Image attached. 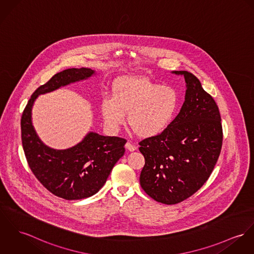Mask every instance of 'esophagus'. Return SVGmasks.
<instances>
[{
  "instance_id": "obj_1",
  "label": "esophagus",
  "mask_w": 254,
  "mask_h": 254,
  "mask_svg": "<svg viewBox=\"0 0 254 254\" xmlns=\"http://www.w3.org/2000/svg\"><path fill=\"white\" fill-rule=\"evenodd\" d=\"M125 147H126V149H128L129 151H135V150L137 149V147H136L134 144H132L130 141H127V142H126Z\"/></svg>"
}]
</instances>
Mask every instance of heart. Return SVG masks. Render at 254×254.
I'll return each mask as SVG.
<instances>
[{"mask_svg":"<svg viewBox=\"0 0 254 254\" xmlns=\"http://www.w3.org/2000/svg\"><path fill=\"white\" fill-rule=\"evenodd\" d=\"M179 94L169 85H160L147 78H126L114 86L113 99H104L102 115L113 129L125 120L141 138H149L163 132L177 113Z\"/></svg>","mask_w":254,"mask_h":254,"instance_id":"heart-1","label":"heart"}]
</instances>
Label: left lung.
<instances>
[{"mask_svg": "<svg viewBox=\"0 0 254 254\" xmlns=\"http://www.w3.org/2000/svg\"><path fill=\"white\" fill-rule=\"evenodd\" d=\"M185 101L180 114L156 136L138 142L144 157L139 184L155 201L175 205L192 196L208 181L222 146L218 107L200 80L187 70Z\"/></svg>", "mask_w": 254, "mask_h": 254, "instance_id": "left-lung-1", "label": "left lung"}]
</instances>
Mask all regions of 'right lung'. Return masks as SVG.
<instances>
[{"mask_svg":"<svg viewBox=\"0 0 254 254\" xmlns=\"http://www.w3.org/2000/svg\"><path fill=\"white\" fill-rule=\"evenodd\" d=\"M94 73L95 70L88 68L57 72L33 93L21 117L22 145L31 171L48 191L65 200H80L96 194L123 156L127 140L89 132L68 149L51 148L40 139L34 129L32 108L39 95L86 79Z\"/></svg>","mask_w":254,"mask_h":254,"instance_id":"right-lung-1","label":"right lung"}]
</instances>
